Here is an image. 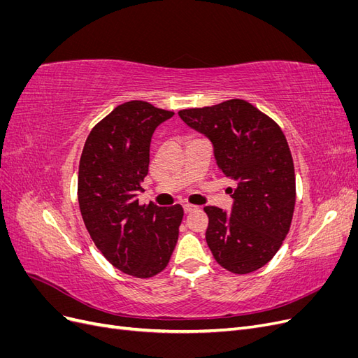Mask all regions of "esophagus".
<instances>
[{"label":"esophagus","instance_id":"obj_1","mask_svg":"<svg viewBox=\"0 0 358 358\" xmlns=\"http://www.w3.org/2000/svg\"><path fill=\"white\" fill-rule=\"evenodd\" d=\"M197 208H196V206H191V204H183V212H185V213H191V212H194V210H196Z\"/></svg>","mask_w":358,"mask_h":358}]
</instances>
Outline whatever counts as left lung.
Here are the masks:
<instances>
[{
  "mask_svg": "<svg viewBox=\"0 0 358 358\" xmlns=\"http://www.w3.org/2000/svg\"><path fill=\"white\" fill-rule=\"evenodd\" d=\"M189 128L209 138L216 166L227 179L230 213L206 206V242L231 273H251L267 264L288 234L296 203L294 164L276 122L245 100L180 110Z\"/></svg>",
  "mask_w": 358,
  "mask_h": 358,
  "instance_id": "1",
  "label": "left lung"
}]
</instances>
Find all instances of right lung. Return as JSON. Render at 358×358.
I'll return each mask as SVG.
<instances>
[{
    "instance_id": "right-lung-1",
    "label": "right lung",
    "mask_w": 358,
    "mask_h": 358,
    "mask_svg": "<svg viewBox=\"0 0 358 358\" xmlns=\"http://www.w3.org/2000/svg\"><path fill=\"white\" fill-rule=\"evenodd\" d=\"M173 115L138 100L117 106L92 128L80 157L78 197L86 230L107 262L136 278L166 268L183 218L179 204L158 208L137 200L150 138Z\"/></svg>"
}]
</instances>
